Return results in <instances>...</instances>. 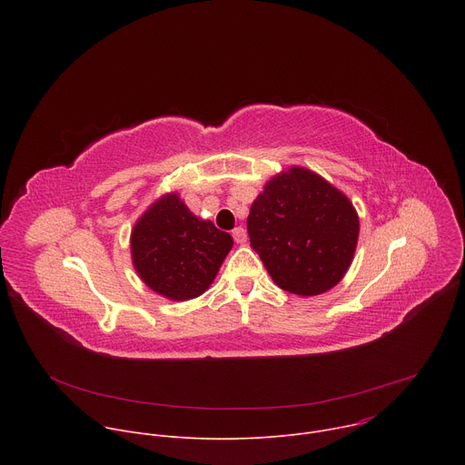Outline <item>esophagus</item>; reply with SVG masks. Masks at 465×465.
I'll list each match as a JSON object with an SVG mask.
<instances>
[{"instance_id": "34e87169", "label": "esophagus", "mask_w": 465, "mask_h": 465, "mask_svg": "<svg viewBox=\"0 0 465 465\" xmlns=\"http://www.w3.org/2000/svg\"><path fill=\"white\" fill-rule=\"evenodd\" d=\"M232 237H233V241H235L237 244H242V242H246V230L241 228V226H237V228L232 230Z\"/></svg>"}]
</instances>
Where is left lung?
Segmentation results:
<instances>
[{"label":"left lung","mask_w":465,"mask_h":465,"mask_svg":"<svg viewBox=\"0 0 465 465\" xmlns=\"http://www.w3.org/2000/svg\"><path fill=\"white\" fill-rule=\"evenodd\" d=\"M246 226L274 283L300 296L333 289L350 269L359 239V217L348 196L302 167L264 185Z\"/></svg>","instance_id":"left-lung-1"}]
</instances>
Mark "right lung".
Here are the masks:
<instances>
[{"label":"right lung","instance_id":"add662e5","mask_svg":"<svg viewBox=\"0 0 465 465\" xmlns=\"http://www.w3.org/2000/svg\"><path fill=\"white\" fill-rule=\"evenodd\" d=\"M233 239L196 219L178 194H165L132 230V261L140 278L169 300L201 296L215 280Z\"/></svg>","mask_w":465,"mask_h":465}]
</instances>
